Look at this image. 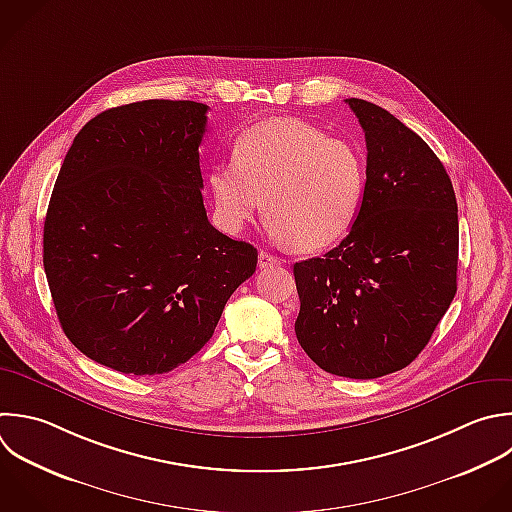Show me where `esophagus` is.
<instances>
[{"instance_id": "1", "label": "esophagus", "mask_w": 512, "mask_h": 512, "mask_svg": "<svg viewBox=\"0 0 512 512\" xmlns=\"http://www.w3.org/2000/svg\"><path fill=\"white\" fill-rule=\"evenodd\" d=\"M282 260L278 256H272L268 252H260L258 254V266L260 268H272V266H280Z\"/></svg>"}]
</instances>
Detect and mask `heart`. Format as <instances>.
<instances>
[{
	"label": "heart",
	"instance_id": "obj_1",
	"mask_svg": "<svg viewBox=\"0 0 512 512\" xmlns=\"http://www.w3.org/2000/svg\"><path fill=\"white\" fill-rule=\"evenodd\" d=\"M366 176V160L352 142L294 118H272L238 138L234 164L214 166L208 186L224 230L240 232L266 200L276 240L320 252L354 226Z\"/></svg>",
	"mask_w": 512,
	"mask_h": 512
}]
</instances>
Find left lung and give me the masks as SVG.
Instances as JSON below:
<instances>
[{
    "mask_svg": "<svg viewBox=\"0 0 512 512\" xmlns=\"http://www.w3.org/2000/svg\"><path fill=\"white\" fill-rule=\"evenodd\" d=\"M366 138V192L348 236L294 264L304 352L326 372L378 378L408 366L456 294L458 214L428 144L376 104L346 100Z\"/></svg>",
    "mask_w": 512,
    "mask_h": 512,
    "instance_id": "1",
    "label": "left lung"
}]
</instances>
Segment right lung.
Listing matches in <instances>:
<instances>
[{
	"label": "right lung",
	"instance_id": "right-lung-1",
	"mask_svg": "<svg viewBox=\"0 0 512 512\" xmlns=\"http://www.w3.org/2000/svg\"><path fill=\"white\" fill-rule=\"evenodd\" d=\"M208 106L146 100L106 110L74 138L44 224L60 324L88 358L152 376L190 360L258 262L206 216Z\"/></svg>",
	"mask_w": 512,
	"mask_h": 512
}]
</instances>
